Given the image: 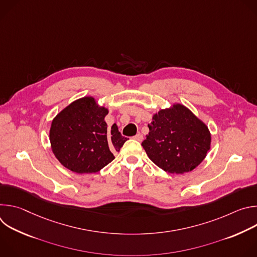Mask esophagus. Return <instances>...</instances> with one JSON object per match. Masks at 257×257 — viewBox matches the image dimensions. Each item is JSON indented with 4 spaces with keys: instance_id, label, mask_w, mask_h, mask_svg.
<instances>
[{
    "instance_id": "esophagus-1",
    "label": "esophagus",
    "mask_w": 257,
    "mask_h": 257,
    "mask_svg": "<svg viewBox=\"0 0 257 257\" xmlns=\"http://www.w3.org/2000/svg\"><path fill=\"white\" fill-rule=\"evenodd\" d=\"M135 140H137V141H141L142 139H143V136H142V134H140V133H137L134 137H133Z\"/></svg>"
}]
</instances>
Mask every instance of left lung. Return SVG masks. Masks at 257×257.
<instances>
[{
  "mask_svg": "<svg viewBox=\"0 0 257 257\" xmlns=\"http://www.w3.org/2000/svg\"><path fill=\"white\" fill-rule=\"evenodd\" d=\"M149 128L141 145L151 161L165 172H190L210 150L208 127L182 103L160 109L154 114Z\"/></svg>",
  "mask_w": 257,
  "mask_h": 257,
  "instance_id": "obj_1",
  "label": "left lung"
}]
</instances>
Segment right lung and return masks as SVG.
I'll return each mask as SVG.
<instances>
[{
  "label": "right lung",
  "instance_id": "1",
  "mask_svg": "<svg viewBox=\"0 0 257 257\" xmlns=\"http://www.w3.org/2000/svg\"><path fill=\"white\" fill-rule=\"evenodd\" d=\"M108 109L84 96L64 107L50 128L51 149L58 161L77 174H91L111 163L127 140L114 124L107 129Z\"/></svg>",
  "mask_w": 257,
  "mask_h": 257
}]
</instances>
